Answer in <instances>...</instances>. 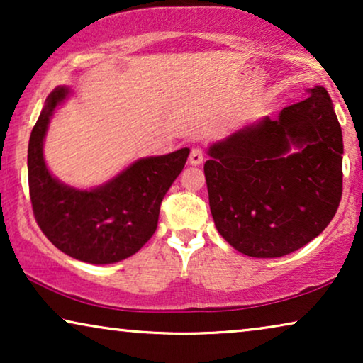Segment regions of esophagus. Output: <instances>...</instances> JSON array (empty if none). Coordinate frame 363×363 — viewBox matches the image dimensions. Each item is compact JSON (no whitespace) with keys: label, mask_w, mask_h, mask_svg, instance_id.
<instances>
[{"label":"esophagus","mask_w":363,"mask_h":363,"mask_svg":"<svg viewBox=\"0 0 363 363\" xmlns=\"http://www.w3.org/2000/svg\"><path fill=\"white\" fill-rule=\"evenodd\" d=\"M203 157H205V153H203V148L200 147H193L191 152H190V160L191 165H200V163L203 162Z\"/></svg>","instance_id":"34e87169"}]
</instances>
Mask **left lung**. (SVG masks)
Wrapping results in <instances>:
<instances>
[{
    "mask_svg": "<svg viewBox=\"0 0 363 363\" xmlns=\"http://www.w3.org/2000/svg\"><path fill=\"white\" fill-rule=\"evenodd\" d=\"M301 148L291 152L290 145ZM205 178L220 235L242 255L281 257L319 236L342 198L340 123L324 87L210 148Z\"/></svg>",
    "mask_w": 363,
    "mask_h": 363,
    "instance_id": "left-lung-1",
    "label": "left lung"
}]
</instances>
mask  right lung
Returning a JSON list of instances; mask_svg holds the SVG:
<instances>
[{
    "instance_id": "add662e5",
    "label": "right lung",
    "mask_w": 363,
    "mask_h": 363,
    "mask_svg": "<svg viewBox=\"0 0 363 363\" xmlns=\"http://www.w3.org/2000/svg\"><path fill=\"white\" fill-rule=\"evenodd\" d=\"M67 89L49 94L28 147V182L38 226L57 250L79 261L111 264L135 255L153 236L163 196L185 167L190 148L143 158L91 191L59 183L46 168L43 140Z\"/></svg>"
}]
</instances>
